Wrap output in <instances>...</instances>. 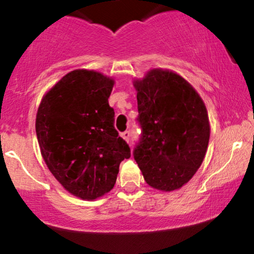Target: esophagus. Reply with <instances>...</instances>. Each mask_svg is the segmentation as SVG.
<instances>
[{
  "label": "esophagus",
  "mask_w": 254,
  "mask_h": 254,
  "mask_svg": "<svg viewBox=\"0 0 254 254\" xmlns=\"http://www.w3.org/2000/svg\"><path fill=\"white\" fill-rule=\"evenodd\" d=\"M121 137H123L125 141L128 142V140H129V131H124V133H121Z\"/></svg>",
  "instance_id": "obj_1"
}]
</instances>
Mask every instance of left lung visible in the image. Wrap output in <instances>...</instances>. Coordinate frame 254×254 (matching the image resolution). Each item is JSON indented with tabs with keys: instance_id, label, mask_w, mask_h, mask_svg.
I'll return each instance as SVG.
<instances>
[{
	"instance_id": "left-lung-1",
	"label": "left lung",
	"mask_w": 254,
	"mask_h": 254,
	"mask_svg": "<svg viewBox=\"0 0 254 254\" xmlns=\"http://www.w3.org/2000/svg\"><path fill=\"white\" fill-rule=\"evenodd\" d=\"M142 134L134 158L152 189L179 190L195 175L210 136L202 98L183 76L155 68L134 79Z\"/></svg>"
}]
</instances>
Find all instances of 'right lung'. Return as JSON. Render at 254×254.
Masks as SVG:
<instances>
[{"label":"right lung","instance_id":"right-lung-1","mask_svg":"<svg viewBox=\"0 0 254 254\" xmlns=\"http://www.w3.org/2000/svg\"><path fill=\"white\" fill-rule=\"evenodd\" d=\"M114 79L76 69L45 93L36 131L47 168L72 195L95 200L116 184L119 165L130 149L113 126L109 105Z\"/></svg>","mask_w":254,"mask_h":254}]
</instances>
